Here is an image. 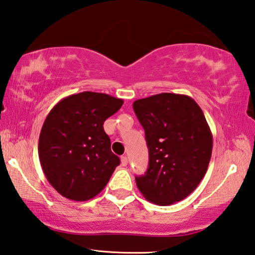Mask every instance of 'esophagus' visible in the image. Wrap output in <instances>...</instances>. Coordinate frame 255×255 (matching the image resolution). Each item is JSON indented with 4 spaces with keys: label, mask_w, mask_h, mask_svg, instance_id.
Returning <instances> with one entry per match:
<instances>
[{
    "label": "esophagus",
    "mask_w": 255,
    "mask_h": 255,
    "mask_svg": "<svg viewBox=\"0 0 255 255\" xmlns=\"http://www.w3.org/2000/svg\"><path fill=\"white\" fill-rule=\"evenodd\" d=\"M128 158L125 157V155H123L122 158H121V164H122L123 167H125V166H128Z\"/></svg>",
    "instance_id": "obj_1"
}]
</instances>
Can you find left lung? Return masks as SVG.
Listing matches in <instances>:
<instances>
[{"mask_svg":"<svg viewBox=\"0 0 255 255\" xmlns=\"http://www.w3.org/2000/svg\"><path fill=\"white\" fill-rule=\"evenodd\" d=\"M133 110L149 149L137 188L153 204L180 202L197 188L211 161L213 135L202 109L187 95L161 93L135 101Z\"/></svg>","mask_w":255,"mask_h":255,"instance_id":"obj_1","label":"left lung"}]
</instances>
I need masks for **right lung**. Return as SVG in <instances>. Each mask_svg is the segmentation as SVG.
<instances>
[{"label": "right lung", "instance_id": "1", "mask_svg": "<svg viewBox=\"0 0 255 255\" xmlns=\"http://www.w3.org/2000/svg\"><path fill=\"white\" fill-rule=\"evenodd\" d=\"M123 100L83 92L61 100L44 120L38 152L44 176L64 197L85 202L105 188L120 158L103 128Z\"/></svg>", "mask_w": 255, "mask_h": 255}]
</instances>
